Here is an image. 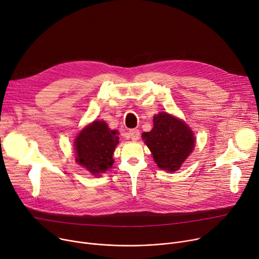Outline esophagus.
Returning <instances> with one entry per match:
<instances>
[{
	"label": "esophagus",
	"instance_id": "34e87169",
	"mask_svg": "<svg viewBox=\"0 0 259 259\" xmlns=\"http://www.w3.org/2000/svg\"><path fill=\"white\" fill-rule=\"evenodd\" d=\"M128 134H130L131 139H132V140H134V141L139 140V138H140V132H139V130H135V128L130 130Z\"/></svg>",
	"mask_w": 259,
	"mask_h": 259
}]
</instances>
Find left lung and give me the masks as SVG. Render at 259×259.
<instances>
[{"mask_svg": "<svg viewBox=\"0 0 259 259\" xmlns=\"http://www.w3.org/2000/svg\"><path fill=\"white\" fill-rule=\"evenodd\" d=\"M143 140L150 149L158 168L174 172L192 152L195 139L188 125L168 113L153 117V128L143 133Z\"/></svg>", "mask_w": 259, "mask_h": 259, "instance_id": "obj_1", "label": "left lung"}]
</instances>
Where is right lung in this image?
I'll return each instance as SVG.
<instances>
[{
	"mask_svg": "<svg viewBox=\"0 0 259 259\" xmlns=\"http://www.w3.org/2000/svg\"><path fill=\"white\" fill-rule=\"evenodd\" d=\"M118 143L116 131H111L104 121H94L75 139L76 162L94 175L104 173L114 163L113 152Z\"/></svg>",
	"mask_w": 259,
	"mask_h": 259,
	"instance_id": "add662e5",
	"label": "right lung"
}]
</instances>
